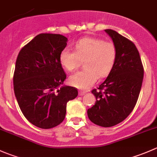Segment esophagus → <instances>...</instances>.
<instances>
[{
  "mask_svg": "<svg viewBox=\"0 0 157 157\" xmlns=\"http://www.w3.org/2000/svg\"><path fill=\"white\" fill-rule=\"evenodd\" d=\"M84 94H86L85 91H79V96H83Z\"/></svg>",
  "mask_w": 157,
  "mask_h": 157,
  "instance_id": "1",
  "label": "esophagus"
}]
</instances>
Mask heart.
<instances>
[{
  "label": "heart",
  "mask_w": 157,
  "mask_h": 157,
  "mask_svg": "<svg viewBox=\"0 0 157 157\" xmlns=\"http://www.w3.org/2000/svg\"><path fill=\"white\" fill-rule=\"evenodd\" d=\"M75 52L64 48L60 53L61 65L69 72L75 71L83 61L85 69L71 75L70 84L80 90H87L96 83L98 77L108 76L114 67L117 49L113 42L93 37H85L77 41Z\"/></svg>",
  "instance_id": "heart-1"
}]
</instances>
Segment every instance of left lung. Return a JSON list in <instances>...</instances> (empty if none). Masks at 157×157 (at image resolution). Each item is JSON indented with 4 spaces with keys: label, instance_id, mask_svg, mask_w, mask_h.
Returning a JSON list of instances; mask_svg holds the SVG:
<instances>
[{
    "label": "left lung",
    "instance_id": "obj_1",
    "mask_svg": "<svg viewBox=\"0 0 157 157\" xmlns=\"http://www.w3.org/2000/svg\"><path fill=\"white\" fill-rule=\"evenodd\" d=\"M117 49L114 67L98 91L95 105L87 110L90 121L109 128L124 121L137 103L144 78L140 54L131 41L112 29H105Z\"/></svg>",
    "mask_w": 157,
    "mask_h": 157
}]
</instances>
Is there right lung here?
Masks as SVG:
<instances>
[{
  "mask_svg": "<svg viewBox=\"0 0 157 157\" xmlns=\"http://www.w3.org/2000/svg\"><path fill=\"white\" fill-rule=\"evenodd\" d=\"M67 42L62 35L42 33L17 56L14 93L23 115L38 128L48 129L61 124L65 118L67 102L78 95L73 86L59 89L67 77L59 60Z\"/></svg>",
  "mask_w": 157,
  "mask_h": 157,
  "instance_id": "1",
  "label": "right lung"
}]
</instances>
